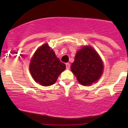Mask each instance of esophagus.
Instances as JSON below:
<instances>
[{"mask_svg": "<svg viewBox=\"0 0 128 128\" xmlns=\"http://www.w3.org/2000/svg\"><path fill=\"white\" fill-rule=\"evenodd\" d=\"M70 63H66V69H70Z\"/></svg>", "mask_w": 128, "mask_h": 128, "instance_id": "obj_1", "label": "esophagus"}]
</instances>
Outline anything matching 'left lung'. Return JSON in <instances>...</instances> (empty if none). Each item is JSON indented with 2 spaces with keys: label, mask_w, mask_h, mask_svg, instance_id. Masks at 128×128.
Returning <instances> with one entry per match:
<instances>
[{
  "label": "left lung",
  "mask_w": 128,
  "mask_h": 128,
  "mask_svg": "<svg viewBox=\"0 0 128 128\" xmlns=\"http://www.w3.org/2000/svg\"><path fill=\"white\" fill-rule=\"evenodd\" d=\"M102 61L93 47L84 46L76 54L71 71L78 82L84 86H90L99 80L103 72Z\"/></svg>",
  "instance_id": "left-lung-1"
}]
</instances>
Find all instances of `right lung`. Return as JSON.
<instances>
[{
    "mask_svg": "<svg viewBox=\"0 0 128 128\" xmlns=\"http://www.w3.org/2000/svg\"><path fill=\"white\" fill-rule=\"evenodd\" d=\"M65 68V64L56 57L47 44L36 50L29 64V70L33 80L46 86L54 84Z\"/></svg>",
    "mask_w": 128,
    "mask_h": 128,
    "instance_id": "add662e5",
    "label": "right lung"
}]
</instances>
